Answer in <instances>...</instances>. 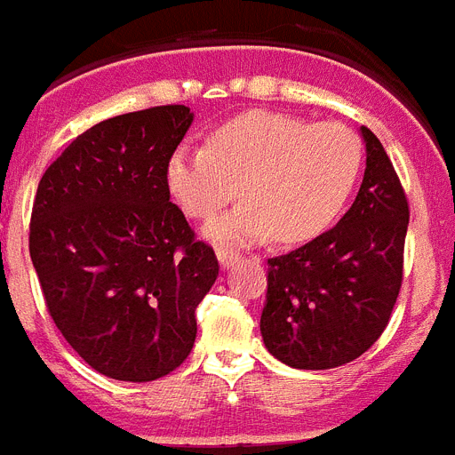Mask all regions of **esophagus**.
<instances>
[{
	"mask_svg": "<svg viewBox=\"0 0 455 455\" xmlns=\"http://www.w3.org/2000/svg\"><path fill=\"white\" fill-rule=\"evenodd\" d=\"M219 259L223 267H230L239 259V253H236L235 248H219Z\"/></svg>",
	"mask_w": 455,
	"mask_h": 455,
	"instance_id": "obj_1",
	"label": "esophagus"
}]
</instances>
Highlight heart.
I'll return each instance as SVG.
<instances>
[{"label": "heart", "mask_w": 455, "mask_h": 455, "mask_svg": "<svg viewBox=\"0 0 455 455\" xmlns=\"http://www.w3.org/2000/svg\"><path fill=\"white\" fill-rule=\"evenodd\" d=\"M363 165V145L339 122L310 124L283 112H246L209 133L202 149L180 147L165 168L168 188L188 219L207 220L213 242H259L275 235L304 243L347 204Z\"/></svg>", "instance_id": "1"}]
</instances>
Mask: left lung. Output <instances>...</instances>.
<instances>
[{"mask_svg": "<svg viewBox=\"0 0 455 455\" xmlns=\"http://www.w3.org/2000/svg\"><path fill=\"white\" fill-rule=\"evenodd\" d=\"M366 172L336 228L267 259L259 331L278 361L327 371L355 361L382 336L403 285L410 223L405 188L371 128Z\"/></svg>", "mask_w": 455, "mask_h": 455, "instance_id": "1", "label": "left lung"}]
</instances>
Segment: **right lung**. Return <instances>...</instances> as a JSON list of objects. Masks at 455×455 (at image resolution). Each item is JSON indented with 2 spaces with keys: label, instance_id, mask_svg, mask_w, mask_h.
Instances as JSON below:
<instances>
[{
  "label": "right lung",
  "instance_id": "obj_1",
  "mask_svg": "<svg viewBox=\"0 0 455 455\" xmlns=\"http://www.w3.org/2000/svg\"><path fill=\"white\" fill-rule=\"evenodd\" d=\"M190 122L186 106L112 116L38 181L29 255L43 299L66 343L112 379L151 382L180 368L219 275L165 180Z\"/></svg>",
  "mask_w": 455,
  "mask_h": 455
}]
</instances>
